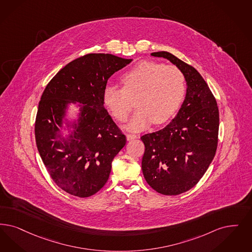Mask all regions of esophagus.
<instances>
[{"label": "esophagus", "instance_id": "34e87169", "mask_svg": "<svg viewBox=\"0 0 252 252\" xmlns=\"http://www.w3.org/2000/svg\"><path fill=\"white\" fill-rule=\"evenodd\" d=\"M137 138H138V136H136V135L126 134V140H127V141H132V140H135V139H137Z\"/></svg>", "mask_w": 252, "mask_h": 252}]
</instances>
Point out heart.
Instances as JSON below:
<instances>
[{"instance_id":"heart-1","label":"heart","mask_w":252,"mask_h":252,"mask_svg":"<svg viewBox=\"0 0 252 252\" xmlns=\"http://www.w3.org/2000/svg\"><path fill=\"white\" fill-rule=\"evenodd\" d=\"M122 88L107 86L103 99L112 116L126 122L134 108L139 109L126 126L130 131L146 129L152 123L168 121L178 110L186 93V80L174 65L143 61L121 78Z\"/></svg>"}]
</instances>
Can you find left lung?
Instances as JSON below:
<instances>
[{
    "label": "left lung",
    "instance_id": "1",
    "mask_svg": "<svg viewBox=\"0 0 252 252\" xmlns=\"http://www.w3.org/2000/svg\"><path fill=\"white\" fill-rule=\"evenodd\" d=\"M176 65L187 93L180 110L161 130L141 136V170L148 185L163 195H178L200 181L216 155L220 113L207 83L191 65L167 51L153 52Z\"/></svg>",
    "mask_w": 252,
    "mask_h": 252
}]
</instances>
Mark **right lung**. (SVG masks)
Returning <instances> with one entry per match:
<instances>
[{"mask_svg": "<svg viewBox=\"0 0 252 252\" xmlns=\"http://www.w3.org/2000/svg\"><path fill=\"white\" fill-rule=\"evenodd\" d=\"M131 61L105 53L84 55L63 67L43 92L36 146L53 182L71 195L86 198L99 191L126 145V136L104 108L103 93L111 75ZM71 101L80 103L75 119L68 118Z\"/></svg>", "mask_w": 252, "mask_h": 252, "instance_id": "right-lung-1", "label": "right lung"}]
</instances>
